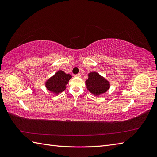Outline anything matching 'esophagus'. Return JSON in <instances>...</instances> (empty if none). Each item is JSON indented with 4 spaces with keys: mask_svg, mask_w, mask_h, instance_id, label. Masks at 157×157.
Instances as JSON below:
<instances>
[{
    "mask_svg": "<svg viewBox=\"0 0 157 157\" xmlns=\"http://www.w3.org/2000/svg\"><path fill=\"white\" fill-rule=\"evenodd\" d=\"M80 75H80V73H78V74H77V75H75V77H80Z\"/></svg>",
    "mask_w": 157,
    "mask_h": 157,
    "instance_id": "esophagus-1",
    "label": "esophagus"
}]
</instances>
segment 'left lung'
<instances>
[{
  "mask_svg": "<svg viewBox=\"0 0 157 157\" xmlns=\"http://www.w3.org/2000/svg\"><path fill=\"white\" fill-rule=\"evenodd\" d=\"M88 78L86 80V86L88 91L98 96L105 93L110 88V83L97 72L88 73Z\"/></svg>",
  "mask_w": 157,
  "mask_h": 157,
  "instance_id": "obj_1",
  "label": "left lung"
}]
</instances>
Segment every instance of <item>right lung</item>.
<instances>
[{
	"mask_svg": "<svg viewBox=\"0 0 157 157\" xmlns=\"http://www.w3.org/2000/svg\"><path fill=\"white\" fill-rule=\"evenodd\" d=\"M71 78L72 76L71 75L59 70L46 80L45 86L50 92L57 95L64 91L66 88V85L68 84L69 80Z\"/></svg>",
	"mask_w": 157,
	"mask_h": 157,
	"instance_id": "obj_1",
	"label": "right lung"
}]
</instances>
